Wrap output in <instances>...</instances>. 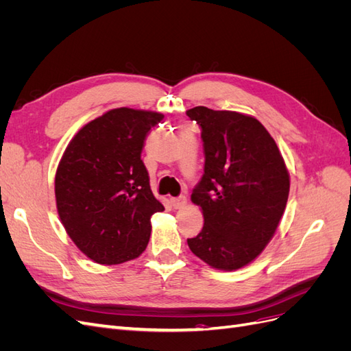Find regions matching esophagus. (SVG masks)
Listing matches in <instances>:
<instances>
[{
  "instance_id": "esophagus-1",
  "label": "esophagus",
  "mask_w": 351,
  "mask_h": 351,
  "mask_svg": "<svg viewBox=\"0 0 351 351\" xmlns=\"http://www.w3.org/2000/svg\"><path fill=\"white\" fill-rule=\"evenodd\" d=\"M186 204H187L186 196H178V197H173V199H171V205H173L176 209L183 208Z\"/></svg>"
}]
</instances>
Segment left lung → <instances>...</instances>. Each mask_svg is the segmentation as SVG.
I'll return each instance as SVG.
<instances>
[{"instance_id": "8db88e82", "label": "left lung", "mask_w": 351, "mask_h": 351, "mask_svg": "<svg viewBox=\"0 0 351 351\" xmlns=\"http://www.w3.org/2000/svg\"><path fill=\"white\" fill-rule=\"evenodd\" d=\"M202 129L205 174L193 189L205 224L187 244L199 259L236 271L256 259L278 228L290 174L272 136L254 117L195 107Z\"/></svg>"}]
</instances>
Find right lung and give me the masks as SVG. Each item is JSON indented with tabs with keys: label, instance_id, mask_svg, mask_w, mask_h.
Returning <instances> with one entry per match:
<instances>
[{
	"label": "right lung",
	"instance_id": "1",
	"mask_svg": "<svg viewBox=\"0 0 351 351\" xmlns=\"http://www.w3.org/2000/svg\"><path fill=\"white\" fill-rule=\"evenodd\" d=\"M161 112L115 108L84 124L56 173L57 210L69 237L101 265L139 258L151 237V217L164 206L141 159L146 134Z\"/></svg>",
	"mask_w": 351,
	"mask_h": 351
}]
</instances>
